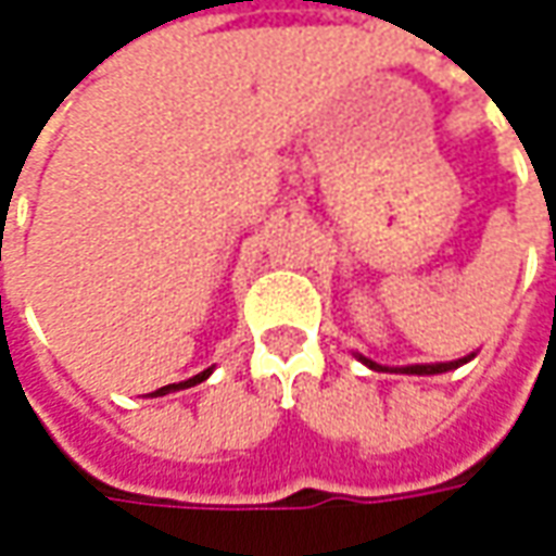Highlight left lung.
Segmentation results:
<instances>
[{
	"instance_id": "1",
	"label": "left lung",
	"mask_w": 556,
	"mask_h": 556,
	"mask_svg": "<svg viewBox=\"0 0 556 556\" xmlns=\"http://www.w3.org/2000/svg\"><path fill=\"white\" fill-rule=\"evenodd\" d=\"M477 354H468L462 356V359H450V363H415V366H381V363H375L369 356L356 354V359L363 363V366H369L375 372H400V375H443V372H452V369H458V366H465L470 363Z\"/></svg>"
}]
</instances>
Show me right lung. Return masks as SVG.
<instances>
[{"instance_id": "1", "label": "right lung", "mask_w": 556, "mask_h": 556, "mask_svg": "<svg viewBox=\"0 0 556 556\" xmlns=\"http://www.w3.org/2000/svg\"><path fill=\"white\" fill-rule=\"evenodd\" d=\"M212 369H215V366H208V369H202L200 375H193V378H187V381H178V384H165V388H160V391H153V393H150V396H165V393L187 391V388H193V384H200V381H205V378L212 375Z\"/></svg>"}]
</instances>
